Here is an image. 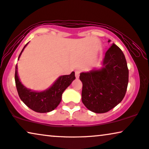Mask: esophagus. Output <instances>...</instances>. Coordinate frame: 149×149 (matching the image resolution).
<instances>
[{
	"label": "esophagus",
	"instance_id": "esophagus-1",
	"mask_svg": "<svg viewBox=\"0 0 149 149\" xmlns=\"http://www.w3.org/2000/svg\"><path fill=\"white\" fill-rule=\"evenodd\" d=\"M80 71L79 70H76V72H75V75H76V78L78 79L79 78V77H80Z\"/></svg>",
	"mask_w": 149,
	"mask_h": 149
}]
</instances>
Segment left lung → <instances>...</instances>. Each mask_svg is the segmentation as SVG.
<instances>
[{
	"instance_id": "obj_1",
	"label": "left lung",
	"mask_w": 149,
	"mask_h": 149,
	"mask_svg": "<svg viewBox=\"0 0 149 149\" xmlns=\"http://www.w3.org/2000/svg\"><path fill=\"white\" fill-rule=\"evenodd\" d=\"M103 65L102 69L80 76L82 103L95 113L107 112L117 106L123 100L129 82L125 57L116 45L113 43L106 51Z\"/></svg>"
}]
</instances>
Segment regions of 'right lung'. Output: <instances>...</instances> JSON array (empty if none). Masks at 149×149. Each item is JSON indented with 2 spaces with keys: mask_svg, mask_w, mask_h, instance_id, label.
Wrapping results in <instances>:
<instances>
[{
  "mask_svg": "<svg viewBox=\"0 0 149 149\" xmlns=\"http://www.w3.org/2000/svg\"><path fill=\"white\" fill-rule=\"evenodd\" d=\"M27 44L24 47L19 55L18 58ZM17 69L16 65L15 81L19 98L29 108L37 112L45 113L54 110L60 104L63 93L71 84L72 81L76 79L75 73L73 71L70 75H65L59 77L52 86L47 90L42 92H35L27 89L24 86H23V84H22L17 76Z\"/></svg>",
  "mask_w": 149,
  "mask_h": 149,
  "instance_id": "add662e5",
  "label": "right lung"
}]
</instances>
